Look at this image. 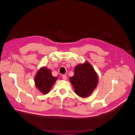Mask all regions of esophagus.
Instances as JSON below:
<instances>
[{
	"instance_id": "34e87169",
	"label": "esophagus",
	"mask_w": 135,
	"mask_h": 135,
	"mask_svg": "<svg viewBox=\"0 0 135 135\" xmlns=\"http://www.w3.org/2000/svg\"><path fill=\"white\" fill-rule=\"evenodd\" d=\"M62 79H63V80H67V76H66V75H65V74L62 75Z\"/></svg>"
}]
</instances>
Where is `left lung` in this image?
Masks as SVG:
<instances>
[{
  "label": "left lung",
  "mask_w": 135,
  "mask_h": 135,
  "mask_svg": "<svg viewBox=\"0 0 135 135\" xmlns=\"http://www.w3.org/2000/svg\"><path fill=\"white\" fill-rule=\"evenodd\" d=\"M76 93L80 97H88L95 89L98 83V76L88 62L77 65L74 74L70 78Z\"/></svg>",
  "instance_id": "left-lung-1"
}]
</instances>
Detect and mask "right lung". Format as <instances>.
Returning <instances> with one entry per match:
<instances>
[{"instance_id": "1", "label": "right lung", "mask_w": 135, "mask_h": 135, "mask_svg": "<svg viewBox=\"0 0 135 135\" xmlns=\"http://www.w3.org/2000/svg\"><path fill=\"white\" fill-rule=\"evenodd\" d=\"M56 80L57 77L52 76L51 70L46 67L41 68L35 79L37 88L44 94H46L49 92Z\"/></svg>"}]
</instances>
